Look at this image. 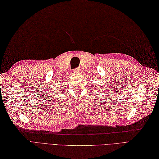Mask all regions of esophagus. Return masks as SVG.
Here are the masks:
<instances>
[{
	"instance_id": "esophagus-1",
	"label": "esophagus",
	"mask_w": 159,
	"mask_h": 159,
	"mask_svg": "<svg viewBox=\"0 0 159 159\" xmlns=\"http://www.w3.org/2000/svg\"><path fill=\"white\" fill-rule=\"evenodd\" d=\"M81 71V68H76L74 70V73H79Z\"/></svg>"
}]
</instances>
